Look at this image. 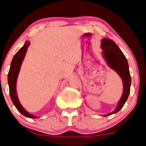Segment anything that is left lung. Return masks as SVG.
I'll return each instance as SVG.
<instances>
[{
    "label": "left lung",
    "mask_w": 146,
    "mask_h": 146,
    "mask_svg": "<svg viewBox=\"0 0 146 146\" xmlns=\"http://www.w3.org/2000/svg\"><path fill=\"white\" fill-rule=\"evenodd\" d=\"M101 47L103 50V56L108 66L120 75L123 83V92L116 109L111 113L103 115V116H108L118 112L124 106L129 95L131 79L127 60L116 43L110 38H104L101 40Z\"/></svg>",
    "instance_id": "1"
}]
</instances>
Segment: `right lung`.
<instances>
[{"label":"right lung","instance_id":"1","mask_svg":"<svg viewBox=\"0 0 146 146\" xmlns=\"http://www.w3.org/2000/svg\"><path fill=\"white\" fill-rule=\"evenodd\" d=\"M30 42L29 41H26L24 43V46H22L18 52L15 54V55L13 56L12 59L11 66H10V69L8 73V84L9 88V94L11 96V101L13 102V105L16 109L20 112L22 115L24 116L30 117V118H38V116H35L33 114L30 113L22 107V105L20 104L19 101L18 97L17 95L16 92V84L17 76H18L19 73H20L21 65L24 60V57H25L26 53L27 52L28 47L29 46Z\"/></svg>","mask_w":146,"mask_h":146}]
</instances>
